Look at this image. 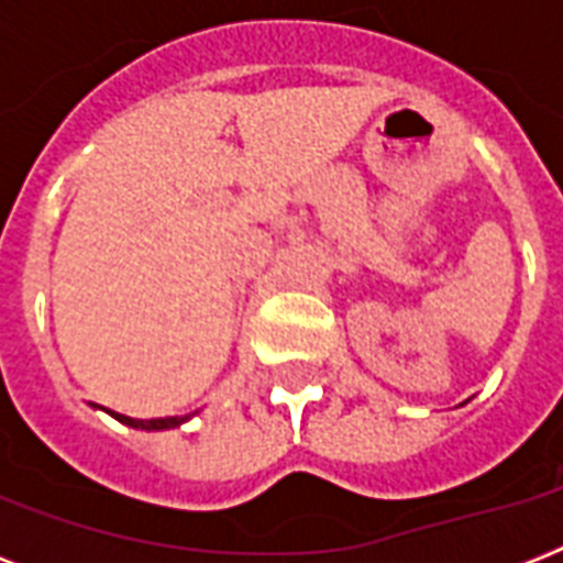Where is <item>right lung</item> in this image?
Returning <instances> with one entry per match:
<instances>
[{
  "mask_svg": "<svg viewBox=\"0 0 563 563\" xmlns=\"http://www.w3.org/2000/svg\"><path fill=\"white\" fill-rule=\"evenodd\" d=\"M96 406V402H92ZM96 409H101V406H96ZM110 415V418H117L119 423H125V427L131 429H145V432H163V429H175L180 427V423H187L192 415H198V411H192V415H175V418H152V420H143V418H128V415H119V411H110L104 409Z\"/></svg>",
  "mask_w": 563,
  "mask_h": 563,
  "instance_id": "add662e5",
  "label": "right lung"
}]
</instances>
